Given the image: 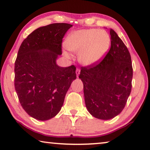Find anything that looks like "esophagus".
<instances>
[{"label":"esophagus","instance_id":"1","mask_svg":"<svg viewBox=\"0 0 150 150\" xmlns=\"http://www.w3.org/2000/svg\"><path fill=\"white\" fill-rule=\"evenodd\" d=\"M80 70L79 69V68H77L76 70V75H77V77L79 76L80 74Z\"/></svg>","mask_w":150,"mask_h":150}]
</instances>
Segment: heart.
<instances>
[{"label":"heart","instance_id":"b5f03b06","mask_svg":"<svg viewBox=\"0 0 150 150\" xmlns=\"http://www.w3.org/2000/svg\"><path fill=\"white\" fill-rule=\"evenodd\" d=\"M110 45L108 33L98 29H86L74 32L67 36L65 46L68 50L79 54L80 62L85 66L94 64L108 52ZM68 56V54L64 52Z\"/></svg>","mask_w":150,"mask_h":150}]
</instances>
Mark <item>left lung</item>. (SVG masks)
Instances as JSON below:
<instances>
[{
  "label": "left lung",
  "mask_w": 150,
  "mask_h": 150,
  "mask_svg": "<svg viewBox=\"0 0 150 150\" xmlns=\"http://www.w3.org/2000/svg\"><path fill=\"white\" fill-rule=\"evenodd\" d=\"M111 46L102 60L82 67L85 104L96 118L110 120L124 110L132 90L133 68L126 46L116 32L110 31Z\"/></svg>",
  "instance_id": "obj_1"
}]
</instances>
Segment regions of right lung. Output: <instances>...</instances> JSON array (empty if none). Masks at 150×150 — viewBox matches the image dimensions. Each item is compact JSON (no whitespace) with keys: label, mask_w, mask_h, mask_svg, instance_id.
<instances>
[{"label":"right lung","mask_w":150,"mask_h":150,"mask_svg":"<svg viewBox=\"0 0 150 150\" xmlns=\"http://www.w3.org/2000/svg\"><path fill=\"white\" fill-rule=\"evenodd\" d=\"M72 26L54 23L36 29L20 46L14 64V87L29 116L48 120L62 108L66 92L76 78L75 66L60 67L62 38Z\"/></svg>","instance_id":"add662e5"}]
</instances>
